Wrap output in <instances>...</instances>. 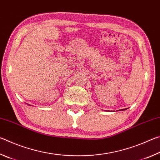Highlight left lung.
<instances>
[{
    "instance_id": "left-lung-1",
    "label": "left lung",
    "mask_w": 160,
    "mask_h": 160,
    "mask_svg": "<svg viewBox=\"0 0 160 160\" xmlns=\"http://www.w3.org/2000/svg\"><path fill=\"white\" fill-rule=\"evenodd\" d=\"M122 111H124V110H126V109H121Z\"/></svg>"
}]
</instances>
